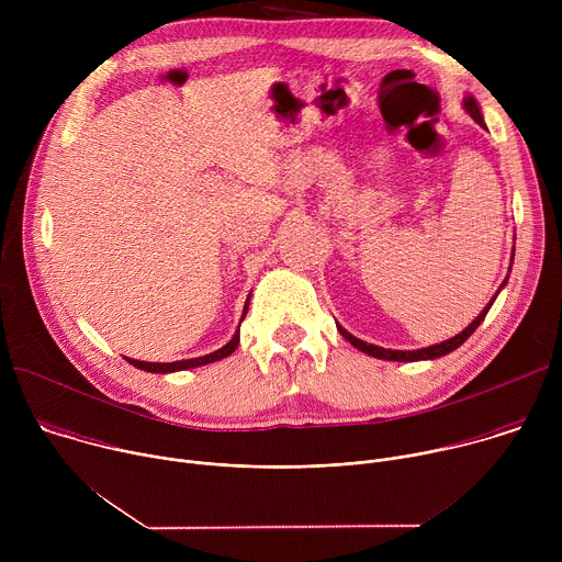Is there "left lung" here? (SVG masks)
Masks as SVG:
<instances>
[{
    "mask_svg": "<svg viewBox=\"0 0 562 562\" xmlns=\"http://www.w3.org/2000/svg\"><path fill=\"white\" fill-rule=\"evenodd\" d=\"M462 106H464V111L480 124V126H485V120H483V115H480V106H477V102L471 98V95H467L464 100H462ZM507 282V280H505ZM505 282H503V286H505ZM501 286V289H503ZM498 295V293H496ZM496 295L492 297V302L480 311V315L473 319V323L464 329V331H460L458 336H453V338H449V340H445V342H440V345H431V347H425V349H416V351H393V349H382V347H375V345H369V342H364V340H360V338H356V336H351L347 329H342L340 325H338V331L342 334V338L345 340H349L356 349H360L362 353H367V356H373V358H380V360H393V362H418V360H434V358H440V356H447V353H451L453 349H458L477 327H480V323H483L485 319V315H487V311L492 308V304H494V300H496Z\"/></svg>",
    "mask_w": 562,
    "mask_h": 562,
    "instance_id": "left-lung-1",
    "label": "left lung"
}]
</instances>
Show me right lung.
Segmentation results:
<instances>
[{"label":"right lung","instance_id":"add662e5","mask_svg":"<svg viewBox=\"0 0 562 562\" xmlns=\"http://www.w3.org/2000/svg\"><path fill=\"white\" fill-rule=\"evenodd\" d=\"M247 311H249V300H247V304H245L243 319H245ZM237 345H239V329L235 331V336H233V338H231L222 349H217V351H213V353H206V356H202V358L178 360V362H144V360L126 358V362H131V364H133V367H137V369L150 371V373H171V371H184V369H193V367H202V364H211V362H215V360H222V358L231 356V353L237 349Z\"/></svg>","mask_w":562,"mask_h":562}]
</instances>
